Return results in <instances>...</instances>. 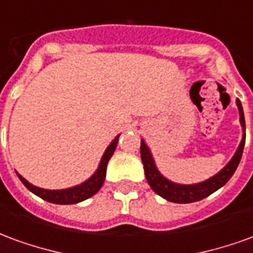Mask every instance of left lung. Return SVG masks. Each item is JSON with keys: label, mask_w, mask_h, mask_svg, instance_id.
Segmentation results:
<instances>
[{"label": "left lung", "mask_w": 253, "mask_h": 253, "mask_svg": "<svg viewBox=\"0 0 253 253\" xmlns=\"http://www.w3.org/2000/svg\"><path fill=\"white\" fill-rule=\"evenodd\" d=\"M237 107L240 111V122L241 126L245 130V119L244 112H243V107L240 100L237 99ZM245 145V134L241 143H240L237 152L233 156V159L229 161V164L223 168L221 172H218L217 175L212 176L211 179L203 181V183H198V184H191V186H183V184H176L172 183L168 179H165L164 176L160 173L154 161L152 159V154L149 152V148L146 143L141 141V159H142L143 168H145V176L148 180L149 186L152 187V190L159 194L160 196L165 198L167 201L175 202V203H192V202L201 201L206 196L211 195L214 191L221 188L223 184H226L228 180L233 176L234 170L237 169L240 164V160L243 156V150H244Z\"/></svg>", "instance_id": "8db88e82"}]
</instances>
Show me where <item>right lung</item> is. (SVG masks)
Wrapping results in <instances>:
<instances>
[{
    "label": "right lung",
    "mask_w": 253,
    "mask_h": 253,
    "mask_svg": "<svg viewBox=\"0 0 253 253\" xmlns=\"http://www.w3.org/2000/svg\"><path fill=\"white\" fill-rule=\"evenodd\" d=\"M118 139H119V135L111 142V145L107 148L105 153L103 154V159L100 161V165L97 170L94 172L93 176L88 179V180L80 184V186L72 187V188H67V190H43V188H39V187L32 186L31 183L25 180L23 176H19V179L21 180V183L24 184L31 192H34L35 195H38L42 199H44L47 202H51V203H57V205H73V203H78V202H83L85 199H88L92 195H94L97 191L101 188L103 183H104L105 179V170H107V164L110 161L111 156L114 154L116 149V145H118Z\"/></svg>",
    "instance_id": "1"
}]
</instances>
